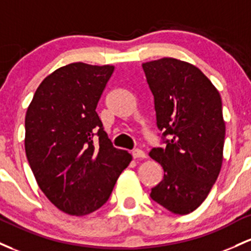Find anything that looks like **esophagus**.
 Here are the masks:
<instances>
[{
    "instance_id": "esophagus-1",
    "label": "esophagus",
    "mask_w": 251,
    "mask_h": 251,
    "mask_svg": "<svg viewBox=\"0 0 251 251\" xmlns=\"http://www.w3.org/2000/svg\"><path fill=\"white\" fill-rule=\"evenodd\" d=\"M133 157L134 159H145L146 154H145V151H141V149H135V151H133Z\"/></svg>"
}]
</instances>
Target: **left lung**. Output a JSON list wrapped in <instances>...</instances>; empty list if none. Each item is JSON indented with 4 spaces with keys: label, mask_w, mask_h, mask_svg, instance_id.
I'll list each match as a JSON object with an SVG mask.
<instances>
[{
    "label": "left lung",
    "mask_w": 251,
    "mask_h": 251,
    "mask_svg": "<svg viewBox=\"0 0 251 251\" xmlns=\"http://www.w3.org/2000/svg\"><path fill=\"white\" fill-rule=\"evenodd\" d=\"M142 69L166 145L149 153L165 172L151 198L171 212L186 215L206 199L221 172L225 137L221 96L198 67L178 59L148 61Z\"/></svg>",
    "instance_id": "1"
}]
</instances>
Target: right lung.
Instances as JSON below:
<instances>
[{
  "instance_id": "right-lung-1",
  "label": "right lung",
  "mask_w": 251,
  "mask_h": 251,
  "mask_svg": "<svg viewBox=\"0 0 251 251\" xmlns=\"http://www.w3.org/2000/svg\"><path fill=\"white\" fill-rule=\"evenodd\" d=\"M112 72L110 65L60 67L42 80L27 109L28 162L45 196L69 215L103 206L131 161L112 146L96 112Z\"/></svg>"
}]
</instances>
